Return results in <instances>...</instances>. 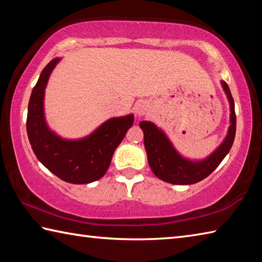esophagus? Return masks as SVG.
<instances>
[{"instance_id": "obj_1", "label": "esophagus", "mask_w": 262, "mask_h": 262, "mask_svg": "<svg viewBox=\"0 0 262 262\" xmlns=\"http://www.w3.org/2000/svg\"><path fill=\"white\" fill-rule=\"evenodd\" d=\"M150 111H151V106L149 103H140L136 105L135 112L137 117H143V115L148 114Z\"/></svg>"}]
</instances>
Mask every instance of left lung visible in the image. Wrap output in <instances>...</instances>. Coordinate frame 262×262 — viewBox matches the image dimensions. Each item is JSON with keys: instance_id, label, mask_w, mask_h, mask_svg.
<instances>
[{"instance_id": "left-lung-1", "label": "left lung", "mask_w": 262, "mask_h": 262, "mask_svg": "<svg viewBox=\"0 0 262 262\" xmlns=\"http://www.w3.org/2000/svg\"><path fill=\"white\" fill-rule=\"evenodd\" d=\"M230 104V126L223 142L203 159H189L180 155L162 128L154 122L141 121L144 134V148L149 166L157 178L173 185H192L207 178L220 165L231 149L236 135L234 103L228 84L221 81Z\"/></svg>"}]
</instances>
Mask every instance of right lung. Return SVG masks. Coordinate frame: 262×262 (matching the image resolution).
<instances>
[{"label": "right lung", "instance_id": "right-lung-1", "mask_svg": "<svg viewBox=\"0 0 262 262\" xmlns=\"http://www.w3.org/2000/svg\"><path fill=\"white\" fill-rule=\"evenodd\" d=\"M60 57L53 59L39 76L28 108L26 130L38 161L61 180L89 184L103 177L113 154L134 123V115L111 118L82 139H63L48 127L45 118V89Z\"/></svg>", "mask_w": 262, "mask_h": 262}]
</instances>
